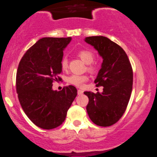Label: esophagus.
<instances>
[{
  "mask_svg": "<svg viewBox=\"0 0 157 157\" xmlns=\"http://www.w3.org/2000/svg\"><path fill=\"white\" fill-rule=\"evenodd\" d=\"M83 94V91H82V90H81V89H78V95H80V94Z\"/></svg>",
  "mask_w": 157,
  "mask_h": 157,
  "instance_id": "1",
  "label": "esophagus"
}]
</instances>
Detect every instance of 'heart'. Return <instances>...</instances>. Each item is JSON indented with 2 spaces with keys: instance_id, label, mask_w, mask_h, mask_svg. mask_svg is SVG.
<instances>
[{
  "instance_id": "b5f03b06",
  "label": "heart",
  "mask_w": 157,
  "mask_h": 157,
  "mask_svg": "<svg viewBox=\"0 0 157 157\" xmlns=\"http://www.w3.org/2000/svg\"><path fill=\"white\" fill-rule=\"evenodd\" d=\"M78 56L79 58L85 63L88 64L87 69L90 72H94L97 69V65L92 63L94 59V55L91 50L88 49H82L78 51ZM61 68L63 70H66L68 67V60L66 57L62 59L61 60ZM88 80V76L85 75H72L69 78V82L72 85H75L77 87H82L85 84V82Z\"/></svg>"
}]
</instances>
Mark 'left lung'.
<instances>
[{"label": "left lung", "mask_w": 157, "mask_h": 157, "mask_svg": "<svg viewBox=\"0 0 157 157\" xmlns=\"http://www.w3.org/2000/svg\"><path fill=\"white\" fill-rule=\"evenodd\" d=\"M94 46L103 59L101 68L94 80L103 86V92L85 91L89 101L86 107L91 121L101 127L117 123L124 114L133 88V69L126 52L117 43L102 36L85 40Z\"/></svg>", "instance_id": "left-lung-1"}]
</instances>
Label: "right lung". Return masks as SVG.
Wrapping results in <instances>:
<instances>
[{"label":"right lung","mask_w":157,"mask_h":157,"mask_svg":"<svg viewBox=\"0 0 157 157\" xmlns=\"http://www.w3.org/2000/svg\"><path fill=\"white\" fill-rule=\"evenodd\" d=\"M72 38L44 37L31 46L21 59L16 76L17 93L23 110L39 128L50 130L64 122L77 95L72 85L53 91L54 82L61 81L63 49Z\"/></svg>","instance_id":"right-lung-1"}]
</instances>
